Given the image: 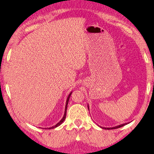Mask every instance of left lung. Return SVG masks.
Wrapping results in <instances>:
<instances>
[{"label": "left lung", "mask_w": 154, "mask_h": 154, "mask_svg": "<svg viewBox=\"0 0 154 154\" xmlns=\"http://www.w3.org/2000/svg\"><path fill=\"white\" fill-rule=\"evenodd\" d=\"M88 109H89V105H88ZM127 124V123H123V124H121V125H117V126H115V127H112V128H104V127H101V128H102L103 129H106V130H112V129H117V128H121V127H122V126H123V125H126Z\"/></svg>", "instance_id": "8db88e82"}]
</instances>
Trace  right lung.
I'll return each instance as SVG.
<instances>
[{
    "instance_id": "obj_1",
    "label": "right lung",
    "mask_w": 154,
    "mask_h": 154,
    "mask_svg": "<svg viewBox=\"0 0 154 154\" xmlns=\"http://www.w3.org/2000/svg\"><path fill=\"white\" fill-rule=\"evenodd\" d=\"M72 94V91L70 92V94L68 95V97L67 98V100H66V104H65V112H64V115L63 117L61 119H60V122L59 123H57L56 125H54V126H52V127H50V128H45V129H53L54 128H57L58 126H59V125L61 124V123L64 122L65 119V117H66V112H67V104H68V102H69V97L71 96V94Z\"/></svg>"
}]
</instances>
